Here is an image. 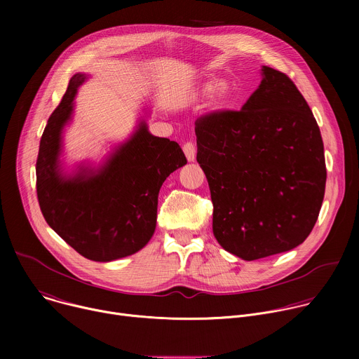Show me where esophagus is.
Masks as SVG:
<instances>
[{"mask_svg":"<svg viewBox=\"0 0 359 359\" xmlns=\"http://www.w3.org/2000/svg\"><path fill=\"white\" fill-rule=\"evenodd\" d=\"M183 151H184V155H186L189 162H194V159H196V147H194V144L191 142H187V143L183 144Z\"/></svg>","mask_w":359,"mask_h":359,"instance_id":"1","label":"esophagus"}]
</instances>
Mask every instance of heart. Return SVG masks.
<instances>
[{"label":"heart","mask_w":359,"mask_h":359,"mask_svg":"<svg viewBox=\"0 0 359 359\" xmlns=\"http://www.w3.org/2000/svg\"><path fill=\"white\" fill-rule=\"evenodd\" d=\"M194 95L196 97H206L212 95V107L216 111H220L229 105V102L233 96V89H231V85L226 81L209 79L200 83Z\"/></svg>","instance_id":"b5f03b06"}]
</instances>
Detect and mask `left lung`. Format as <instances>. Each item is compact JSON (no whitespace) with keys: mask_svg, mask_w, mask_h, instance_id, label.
Instances as JSON below:
<instances>
[{"mask_svg":"<svg viewBox=\"0 0 359 359\" xmlns=\"http://www.w3.org/2000/svg\"><path fill=\"white\" fill-rule=\"evenodd\" d=\"M262 76L241 111L204 115L194 129L215 237L245 262L309 237L327 180L321 132L306 100L285 74L262 67Z\"/></svg>","mask_w":359,"mask_h":359,"instance_id":"obj_1","label":"left lung"}]
</instances>
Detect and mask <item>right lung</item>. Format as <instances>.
<instances>
[{
    "mask_svg": "<svg viewBox=\"0 0 359 359\" xmlns=\"http://www.w3.org/2000/svg\"><path fill=\"white\" fill-rule=\"evenodd\" d=\"M86 79L85 74L71 78L48 119L36 159V194L50 229L85 259L108 263L149 243L156 229L159 190L187 161L176 142L149 132L146 112L99 166L83 162L65 172L62 135L72 121L78 88Z\"/></svg>",
    "mask_w": 359,
    "mask_h": 359,
    "instance_id": "1",
    "label": "right lung"
}]
</instances>
